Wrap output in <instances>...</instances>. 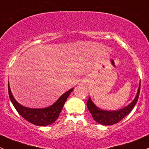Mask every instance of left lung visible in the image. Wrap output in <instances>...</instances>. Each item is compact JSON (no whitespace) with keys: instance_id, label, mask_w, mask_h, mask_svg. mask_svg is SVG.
Returning <instances> with one entry per match:
<instances>
[{"instance_id":"8db88e82","label":"left lung","mask_w":149,"mask_h":149,"mask_svg":"<svg viewBox=\"0 0 149 149\" xmlns=\"http://www.w3.org/2000/svg\"><path fill=\"white\" fill-rule=\"evenodd\" d=\"M140 90H141V83L139 84V87L137 89V94L133 101L126 106L124 108H121L118 110H104L100 109L97 106L95 105L94 103L91 100L89 97L87 102V107L89 112L93 116V119L95 121H97L99 124L104 126L113 125L119 122L121 119L127 116L130 112L132 110L134 107L137 103L138 98H139Z\"/></svg>"}]
</instances>
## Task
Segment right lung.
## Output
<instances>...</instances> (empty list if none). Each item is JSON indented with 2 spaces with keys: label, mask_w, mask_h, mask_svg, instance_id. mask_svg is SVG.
Returning <instances> with one entry per match:
<instances>
[{
  "label": "right lung",
  "mask_w": 149,
  "mask_h": 149,
  "mask_svg": "<svg viewBox=\"0 0 149 149\" xmlns=\"http://www.w3.org/2000/svg\"><path fill=\"white\" fill-rule=\"evenodd\" d=\"M73 89L72 88L66 93L62 94L54 104H52L49 107L45 108H29L22 105L16 101L10 89L9 82L8 83V91L10 100L17 111L26 121L37 126L49 125L53 124L56 121L66 102V99L72 93Z\"/></svg>",
  "instance_id": "obj_1"
}]
</instances>
